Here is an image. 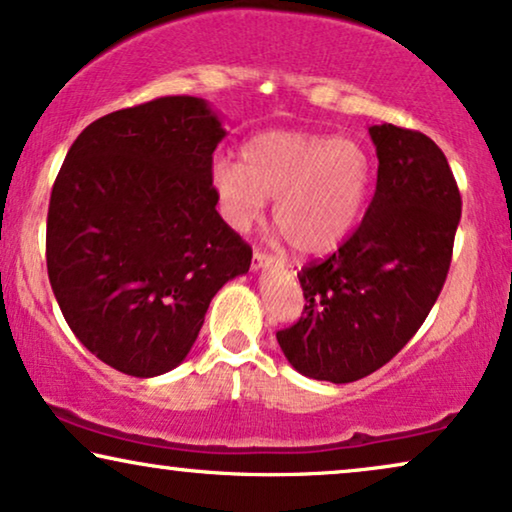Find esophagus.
<instances>
[{"label": "esophagus", "mask_w": 512, "mask_h": 512, "mask_svg": "<svg viewBox=\"0 0 512 512\" xmlns=\"http://www.w3.org/2000/svg\"><path fill=\"white\" fill-rule=\"evenodd\" d=\"M280 263L282 261H277V258L263 254V251H254V261H251L254 270H268V268H272V265H280Z\"/></svg>", "instance_id": "esophagus-1"}]
</instances>
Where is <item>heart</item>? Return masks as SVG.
Masks as SVG:
<instances>
[{
  "instance_id": "1",
  "label": "heart",
  "mask_w": 512,
  "mask_h": 512,
  "mask_svg": "<svg viewBox=\"0 0 512 512\" xmlns=\"http://www.w3.org/2000/svg\"><path fill=\"white\" fill-rule=\"evenodd\" d=\"M371 159L355 138L268 131L244 143L242 162L216 157L209 169L218 211L235 230L263 214L301 254H324L348 235L364 207Z\"/></svg>"
}]
</instances>
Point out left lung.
Here are the masks:
<instances>
[{
    "instance_id": "8db88e82",
    "label": "left lung",
    "mask_w": 512,
    "mask_h": 512,
    "mask_svg": "<svg viewBox=\"0 0 512 512\" xmlns=\"http://www.w3.org/2000/svg\"><path fill=\"white\" fill-rule=\"evenodd\" d=\"M376 192L360 228L298 272L303 317L277 331L298 374L353 383L381 369L426 322L447 280L461 195L447 157L421 131L369 126Z\"/></svg>"
}]
</instances>
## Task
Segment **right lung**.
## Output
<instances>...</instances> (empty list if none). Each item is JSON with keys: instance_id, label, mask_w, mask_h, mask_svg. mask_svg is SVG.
Listing matches in <instances>:
<instances>
[{"instance_id": "obj_1", "label": "right lung", "mask_w": 512, "mask_h": 512, "mask_svg": "<svg viewBox=\"0 0 512 512\" xmlns=\"http://www.w3.org/2000/svg\"><path fill=\"white\" fill-rule=\"evenodd\" d=\"M221 117L167 96L91 122L65 155L46 218V270L79 343L152 378L188 357L211 298L251 249L218 216L211 155Z\"/></svg>"}]
</instances>
